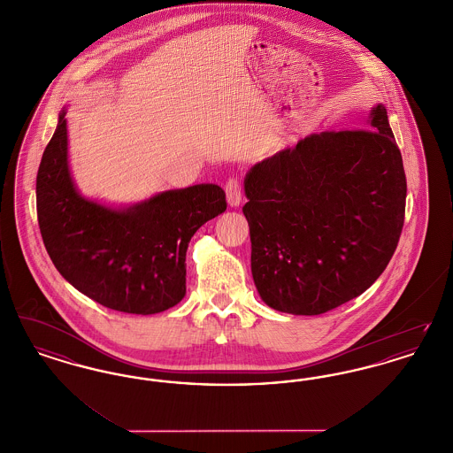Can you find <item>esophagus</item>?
I'll list each match as a JSON object with an SVG mask.
<instances>
[{
	"instance_id": "esophagus-1",
	"label": "esophagus",
	"mask_w": 453,
	"mask_h": 453,
	"mask_svg": "<svg viewBox=\"0 0 453 453\" xmlns=\"http://www.w3.org/2000/svg\"><path fill=\"white\" fill-rule=\"evenodd\" d=\"M224 190H226L227 203H229L231 207H239V203H241V200H242V190H241L239 180H237V178H231V180L226 183Z\"/></svg>"
}]
</instances>
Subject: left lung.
Segmentation results:
<instances>
[{
  "label": "left lung",
  "instance_id": "8db88e82",
  "mask_svg": "<svg viewBox=\"0 0 453 453\" xmlns=\"http://www.w3.org/2000/svg\"><path fill=\"white\" fill-rule=\"evenodd\" d=\"M406 174L384 105L368 129L311 134L244 178L251 273L263 302L318 316L364 294L404 226Z\"/></svg>",
  "mask_w": 453,
  "mask_h": 453
}]
</instances>
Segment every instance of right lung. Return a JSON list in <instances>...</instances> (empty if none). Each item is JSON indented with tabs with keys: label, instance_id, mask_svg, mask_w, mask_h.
Returning <instances> with one entry per match:
<instances>
[{
	"label": "right lung",
	"instance_id": "add662e5",
	"mask_svg": "<svg viewBox=\"0 0 453 453\" xmlns=\"http://www.w3.org/2000/svg\"><path fill=\"white\" fill-rule=\"evenodd\" d=\"M65 110L37 173V217L45 250L74 288L108 309L156 314L187 292L188 242L227 207L212 183L168 190L127 209L81 196L67 165Z\"/></svg>",
	"mask_w": 453,
	"mask_h": 453
}]
</instances>
